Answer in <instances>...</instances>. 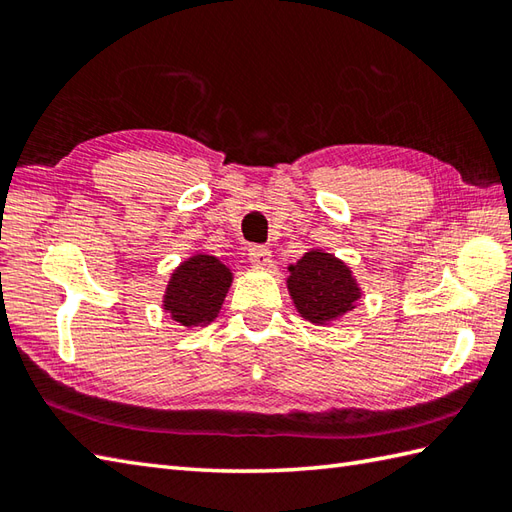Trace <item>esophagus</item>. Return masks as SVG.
<instances>
[{
  "instance_id": "34e87169",
  "label": "esophagus",
  "mask_w": 512,
  "mask_h": 512,
  "mask_svg": "<svg viewBox=\"0 0 512 512\" xmlns=\"http://www.w3.org/2000/svg\"><path fill=\"white\" fill-rule=\"evenodd\" d=\"M248 255H250V264L253 266L264 268L270 264V250L266 246H253L248 250Z\"/></svg>"
}]
</instances>
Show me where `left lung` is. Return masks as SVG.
Listing matches in <instances>:
<instances>
[{
	"mask_svg": "<svg viewBox=\"0 0 512 512\" xmlns=\"http://www.w3.org/2000/svg\"><path fill=\"white\" fill-rule=\"evenodd\" d=\"M288 292L303 319L317 325L339 321L356 308L361 299L352 270L332 253L319 248L308 250L297 264H290Z\"/></svg>",
	"mask_w": 512,
	"mask_h": 512,
	"instance_id": "left-lung-1",
	"label": "left lung"
}]
</instances>
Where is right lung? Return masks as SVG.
Listing matches in <instances>:
<instances>
[{"mask_svg":"<svg viewBox=\"0 0 512 512\" xmlns=\"http://www.w3.org/2000/svg\"><path fill=\"white\" fill-rule=\"evenodd\" d=\"M233 273L213 255L198 253L182 262L167 284L162 308L187 328L211 323L220 312Z\"/></svg>","mask_w":512,"mask_h":512,"instance_id":"right-lung-1","label":"right lung"}]
</instances>
